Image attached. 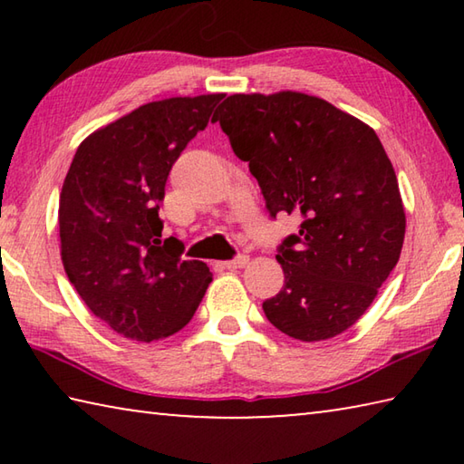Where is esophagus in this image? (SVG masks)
Masks as SVG:
<instances>
[{"label": "esophagus", "mask_w": 464, "mask_h": 464, "mask_svg": "<svg viewBox=\"0 0 464 464\" xmlns=\"http://www.w3.org/2000/svg\"><path fill=\"white\" fill-rule=\"evenodd\" d=\"M247 264H249V256L241 254L237 257H233V260L225 262L223 266H225V268H229V270H237V268H243V266H247Z\"/></svg>", "instance_id": "34e87169"}]
</instances>
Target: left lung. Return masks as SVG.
<instances>
[{
  "label": "left lung",
  "mask_w": 464,
  "mask_h": 464,
  "mask_svg": "<svg viewBox=\"0 0 464 464\" xmlns=\"http://www.w3.org/2000/svg\"><path fill=\"white\" fill-rule=\"evenodd\" d=\"M213 121L249 163L270 217H301L278 246L285 286L264 301L266 317L301 342L345 332L371 307L405 237L397 176L376 132L298 92L233 93Z\"/></svg>",
  "instance_id": "8db88e82"
}]
</instances>
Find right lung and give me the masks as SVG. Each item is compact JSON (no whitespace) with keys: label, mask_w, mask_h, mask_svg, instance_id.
Masks as SVG:
<instances>
[{"label":"right lung","mask_w":464,"mask_h":464,"mask_svg":"<svg viewBox=\"0 0 464 464\" xmlns=\"http://www.w3.org/2000/svg\"><path fill=\"white\" fill-rule=\"evenodd\" d=\"M223 93L149 102L77 147L59 198L61 260L98 319L129 340L174 335L210 285L208 266L163 239L169 169Z\"/></svg>","instance_id":"1"}]
</instances>
